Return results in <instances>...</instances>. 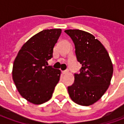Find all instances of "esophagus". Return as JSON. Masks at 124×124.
<instances>
[{"label": "esophagus", "mask_w": 124, "mask_h": 124, "mask_svg": "<svg viewBox=\"0 0 124 124\" xmlns=\"http://www.w3.org/2000/svg\"><path fill=\"white\" fill-rule=\"evenodd\" d=\"M69 72V71H68V70H64V71H63L62 72V73L64 74H68V73Z\"/></svg>", "instance_id": "1"}]
</instances>
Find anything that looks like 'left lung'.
<instances>
[{
	"mask_svg": "<svg viewBox=\"0 0 124 124\" xmlns=\"http://www.w3.org/2000/svg\"><path fill=\"white\" fill-rule=\"evenodd\" d=\"M75 45L77 60L82 64L74 82L68 87L70 98L81 106H90L108 88L113 65L106 49L92 34L80 30H66Z\"/></svg>",
	"mask_w": 124,
	"mask_h": 124,
	"instance_id": "obj_1",
	"label": "left lung"
}]
</instances>
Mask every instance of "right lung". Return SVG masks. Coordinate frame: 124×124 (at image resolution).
I'll use <instances>...</instances> for the list:
<instances>
[{
  "mask_svg": "<svg viewBox=\"0 0 124 124\" xmlns=\"http://www.w3.org/2000/svg\"><path fill=\"white\" fill-rule=\"evenodd\" d=\"M61 29L44 30L33 36L20 49L12 68L18 91L27 101L41 104L51 98L59 82L60 70L48 66Z\"/></svg>",
  "mask_w": 124,
  "mask_h": 124,
  "instance_id": "obj_1",
  "label": "right lung"
}]
</instances>
